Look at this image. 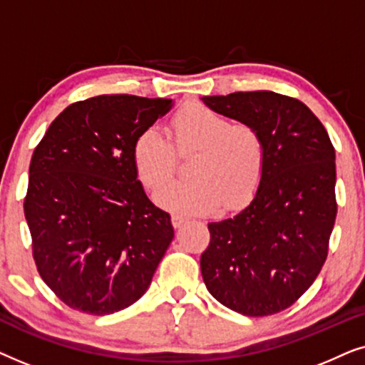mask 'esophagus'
<instances>
[{
	"label": "esophagus",
	"mask_w": 365,
	"mask_h": 365,
	"mask_svg": "<svg viewBox=\"0 0 365 365\" xmlns=\"http://www.w3.org/2000/svg\"><path fill=\"white\" fill-rule=\"evenodd\" d=\"M186 221H187V219L182 217V216H179V214H174V216H173V226L176 227V229L181 227Z\"/></svg>",
	"instance_id": "1"
}]
</instances>
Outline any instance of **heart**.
<instances>
[{
    "label": "heart",
    "mask_w": 365,
    "mask_h": 365,
    "mask_svg": "<svg viewBox=\"0 0 365 365\" xmlns=\"http://www.w3.org/2000/svg\"><path fill=\"white\" fill-rule=\"evenodd\" d=\"M173 134L179 153L197 151L189 166L194 179L159 189L158 204L178 214H196L221 202L236 207L252 196L266 164V146L256 128L191 103L174 116ZM133 161L144 186L158 189L176 169V151L156 126H149L134 139Z\"/></svg>",
    "instance_id": "heart-1"
}]
</instances>
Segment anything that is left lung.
I'll return each instance as SVG.
<instances>
[{"label":"left lung","instance_id":"8db88e82","mask_svg":"<svg viewBox=\"0 0 365 365\" xmlns=\"http://www.w3.org/2000/svg\"><path fill=\"white\" fill-rule=\"evenodd\" d=\"M222 116L262 136L266 164L249 206L209 222L201 274L211 296L249 317L292 306L316 281L337 214L336 151L299 99L272 91L204 96Z\"/></svg>","mask_w":365,"mask_h":365}]
</instances>
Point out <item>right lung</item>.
I'll list each match as a JSON object with an SVG mask.
<instances>
[{"label":"right lung","instance_id":"add662e5","mask_svg":"<svg viewBox=\"0 0 365 365\" xmlns=\"http://www.w3.org/2000/svg\"><path fill=\"white\" fill-rule=\"evenodd\" d=\"M173 99L103 94L68 106L29 164L24 216L39 276L76 311L108 316L148 291L174 237L171 216L144 192L138 134Z\"/></svg>","mask_w":365,"mask_h":365}]
</instances>
